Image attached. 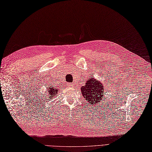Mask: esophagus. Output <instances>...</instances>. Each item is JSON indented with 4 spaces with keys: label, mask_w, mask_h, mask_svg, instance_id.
<instances>
[{
    "label": "esophagus",
    "mask_w": 152,
    "mask_h": 152,
    "mask_svg": "<svg viewBox=\"0 0 152 152\" xmlns=\"http://www.w3.org/2000/svg\"><path fill=\"white\" fill-rule=\"evenodd\" d=\"M68 86H71V87H73V86H74V84H73V83H70V84L69 83V84H68Z\"/></svg>",
    "instance_id": "34e87169"
}]
</instances>
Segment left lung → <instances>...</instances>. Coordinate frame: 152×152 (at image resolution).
Masks as SVG:
<instances>
[{
	"mask_svg": "<svg viewBox=\"0 0 152 152\" xmlns=\"http://www.w3.org/2000/svg\"><path fill=\"white\" fill-rule=\"evenodd\" d=\"M84 86H81L80 90L82 95L88 104H96L99 103L102 99L104 88L101 81L94 78H88Z\"/></svg>",
	"mask_w": 152,
	"mask_h": 152,
	"instance_id": "obj_1",
	"label": "left lung"
}]
</instances>
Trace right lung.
<instances>
[{
	"label": "right lung",
	"instance_id": "obj_1",
	"mask_svg": "<svg viewBox=\"0 0 152 152\" xmlns=\"http://www.w3.org/2000/svg\"><path fill=\"white\" fill-rule=\"evenodd\" d=\"M58 91H59V90L58 88H53V86H50L48 90V98H50V99L53 98V97H55V96L57 95V94H58Z\"/></svg>",
	"mask_w": 152,
	"mask_h": 152
}]
</instances>
